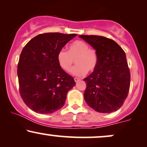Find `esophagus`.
I'll return each mask as SVG.
<instances>
[{
  "mask_svg": "<svg viewBox=\"0 0 147 147\" xmlns=\"http://www.w3.org/2000/svg\"><path fill=\"white\" fill-rule=\"evenodd\" d=\"M74 80H75V82H76V83H77V82H79V81H80V79L77 78V77H75V78H74Z\"/></svg>",
  "mask_w": 147,
  "mask_h": 147,
  "instance_id": "34e87169",
  "label": "esophagus"
}]
</instances>
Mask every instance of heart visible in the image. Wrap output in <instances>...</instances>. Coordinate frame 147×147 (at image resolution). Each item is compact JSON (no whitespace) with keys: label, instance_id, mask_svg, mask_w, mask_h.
<instances>
[{"label":"heart","instance_id":"b5f03b06","mask_svg":"<svg viewBox=\"0 0 147 147\" xmlns=\"http://www.w3.org/2000/svg\"><path fill=\"white\" fill-rule=\"evenodd\" d=\"M75 59L77 65L72 73L78 77L85 75L88 70L94 71L98 65V55L96 50L90 48L89 45L83 41H74L69 45L68 52L61 49L57 53L59 65L65 72L72 70Z\"/></svg>","mask_w":147,"mask_h":147}]
</instances>
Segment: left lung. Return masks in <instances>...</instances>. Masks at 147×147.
I'll return each instance as SVG.
<instances>
[{
	"mask_svg": "<svg viewBox=\"0 0 147 147\" xmlns=\"http://www.w3.org/2000/svg\"><path fill=\"white\" fill-rule=\"evenodd\" d=\"M98 55V65L84 78V99L99 113L117 111L129 95L131 75L123 49L113 40L96 35H79Z\"/></svg>",
	"mask_w": 147,
	"mask_h": 147,
	"instance_id": "left-lung-1",
	"label": "left lung"
}]
</instances>
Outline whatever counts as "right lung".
Segmentation results:
<instances>
[{
  "label": "right lung",
  "instance_id": "right-lung-1",
  "mask_svg": "<svg viewBox=\"0 0 147 147\" xmlns=\"http://www.w3.org/2000/svg\"><path fill=\"white\" fill-rule=\"evenodd\" d=\"M76 36L41 34L22 50L17 69L19 92L25 104L37 113H52L63 107L67 93L76 84L57 60L58 52Z\"/></svg>",
  "mask_w": 147,
  "mask_h": 147
}]
</instances>
